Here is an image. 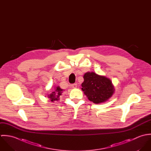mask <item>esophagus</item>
<instances>
[{
    "mask_svg": "<svg viewBox=\"0 0 151 151\" xmlns=\"http://www.w3.org/2000/svg\"><path fill=\"white\" fill-rule=\"evenodd\" d=\"M77 86V84H71V87L73 88H76Z\"/></svg>",
    "mask_w": 151,
    "mask_h": 151,
    "instance_id": "34e87169",
    "label": "esophagus"
}]
</instances>
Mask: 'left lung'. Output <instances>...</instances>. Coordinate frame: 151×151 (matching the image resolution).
Returning <instances> with one entry per match:
<instances>
[{
    "label": "left lung",
    "instance_id": "obj_1",
    "mask_svg": "<svg viewBox=\"0 0 151 151\" xmlns=\"http://www.w3.org/2000/svg\"><path fill=\"white\" fill-rule=\"evenodd\" d=\"M83 78L81 89L88 99L94 104H100L108 101L114 93L111 81L104 76L88 71Z\"/></svg>",
    "mask_w": 151,
    "mask_h": 151
}]
</instances>
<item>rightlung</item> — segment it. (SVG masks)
Wrapping results in <instances>:
<instances>
[{"label": "right lung", "instance_id": "right-lung-1", "mask_svg": "<svg viewBox=\"0 0 151 151\" xmlns=\"http://www.w3.org/2000/svg\"><path fill=\"white\" fill-rule=\"evenodd\" d=\"M64 89H62L59 86L52 87L50 89V93L47 94V98L52 102L58 101L60 100V96L62 95Z\"/></svg>", "mask_w": 151, "mask_h": 151}]
</instances>
